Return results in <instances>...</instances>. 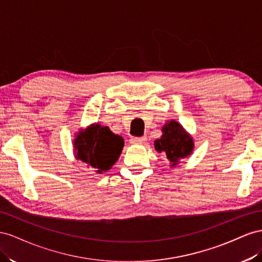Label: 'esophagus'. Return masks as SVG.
I'll return each instance as SVG.
<instances>
[{
	"instance_id": "1",
	"label": "esophagus",
	"mask_w": 262,
	"mask_h": 262,
	"mask_svg": "<svg viewBox=\"0 0 262 262\" xmlns=\"http://www.w3.org/2000/svg\"><path fill=\"white\" fill-rule=\"evenodd\" d=\"M147 140V137L144 136V137H134L130 139V143L133 145H143L145 144V141Z\"/></svg>"
}]
</instances>
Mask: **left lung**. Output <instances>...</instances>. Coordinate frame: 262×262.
Listing matches in <instances>:
<instances>
[{"instance_id": "obj_1", "label": "left lung", "mask_w": 262, "mask_h": 262, "mask_svg": "<svg viewBox=\"0 0 262 262\" xmlns=\"http://www.w3.org/2000/svg\"><path fill=\"white\" fill-rule=\"evenodd\" d=\"M162 135L155 140V149L167 156L170 167H177L181 159L192 155L194 150V140L184 127L174 119L164 123L161 128Z\"/></svg>"}]
</instances>
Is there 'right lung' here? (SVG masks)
<instances>
[{
  "mask_svg": "<svg viewBox=\"0 0 262 262\" xmlns=\"http://www.w3.org/2000/svg\"><path fill=\"white\" fill-rule=\"evenodd\" d=\"M124 147V139L107 126L91 124L85 129L76 133L73 154L76 159L85 163L96 173L106 172L118 160Z\"/></svg>",
  "mask_w": 262,
  "mask_h": 262,
  "instance_id": "obj_1",
  "label": "right lung"
}]
</instances>
